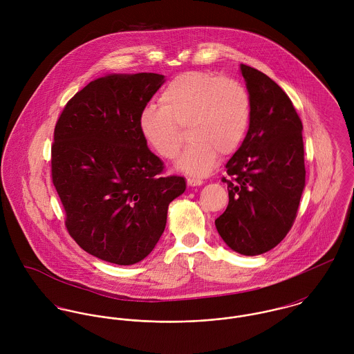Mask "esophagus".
<instances>
[{"label": "esophagus", "mask_w": 354, "mask_h": 354, "mask_svg": "<svg viewBox=\"0 0 354 354\" xmlns=\"http://www.w3.org/2000/svg\"><path fill=\"white\" fill-rule=\"evenodd\" d=\"M187 184H188L189 187H199V185H202L203 181L202 180H199V178H188V180H187Z\"/></svg>", "instance_id": "obj_1"}]
</instances>
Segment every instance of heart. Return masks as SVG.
Wrapping results in <instances>:
<instances>
[{"mask_svg": "<svg viewBox=\"0 0 354 354\" xmlns=\"http://www.w3.org/2000/svg\"><path fill=\"white\" fill-rule=\"evenodd\" d=\"M252 118L248 88L232 77L208 72H185L162 91L159 106H147L139 115V128L152 151L174 159L187 128L191 145L177 166L194 177L212 171L218 153L230 155L244 142Z\"/></svg>", "mask_w": 354, "mask_h": 354, "instance_id": "heart-1", "label": "heart"}]
</instances>
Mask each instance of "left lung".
<instances>
[{"label":"left lung","instance_id":"1","mask_svg":"<svg viewBox=\"0 0 354 354\" xmlns=\"http://www.w3.org/2000/svg\"><path fill=\"white\" fill-rule=\"evenodd\" d=\"M252 118L241 147L226 163L229 204L215 219L223 241L254 256L277 247L292 229L305 185L303 122L286 93L241 64Z\"/></svg>","mask_w":354,"mask_h":354}]
</instances>
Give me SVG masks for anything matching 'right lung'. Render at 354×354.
Listing matches in <instances>:
<instances>
[{"mask_svg":"<svg viewBox=\"0 0 354 354\" xmlns=\"http://www.w3.org/2000/svg\"><path fill=\"white\" fill-rule=\"evenodd\" d=\"M163 82L158 73L97 79L68 101L54 128L51 180L66 230L109 263L129 266L151 252L169 203L185 191L184 177L163 176L139 128Z\"/></svg>","mask_w":354,"mask_h":354,"instance_id":"obj_1","label":"right lung"}]
</instances>
